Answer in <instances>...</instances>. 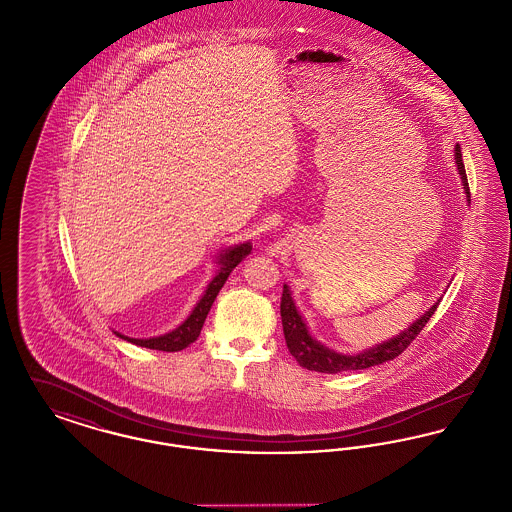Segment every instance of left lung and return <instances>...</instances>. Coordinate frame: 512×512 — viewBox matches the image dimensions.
Wrapping results in <instances>:
<instances>
[{
	"instance_id": "obj_1",
	"label": "left lung",
	"mask_w": 512,
	"mask_h": 512,
	"mask_svg": "<svg viewBox=\"0 0 512 512\" xmlns=\"http://www.w3.org/2000/svg\"><path fill=\"white\" fill-rule=\"evenodd\" d=\"M455 163H457V171H459L461 182H463L466 201L470 203V190H468V180H466L463 155H461L459 144L455 146ZM439 299L428 311H424L422 317L416 318L411 326H407L401 334L393 336L390 340L382 341V343H376V345L368 347L361 353L347 355V353H340V351H334V349L326 347L324 343H320L311 336L305 318L295 307L290 286L284 284L282 303H280L284 338H286V345L295 357V361L307 370L324 372V374H338V372H345V370H363V368H370V366L382 365L386 361L395 359L397 355H401L409 347V343H413L414 338L420 334V330L426 326L430 317L434 315V311L438 309Z\"/></svg>"
}]
</instances>
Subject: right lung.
Returning <instances> with one entry per match:
<instances>
[{"mask_svg":"<svg viewBox=\"0 0 512 512\" xmlns=\"http://www.w3.org/2000/svg\"><path fill=\"white\" fill-rule=\"evenodd\" d=\"M251 253V242H244V244L230 245V247H224L220 249L219 253L215 255V261H217V274L213 276V280L209 282L207 290L203 292V295L199 297V301L195 303L190 317L186 318L180 326H176L171 332L163 334V336H153V338H128L124 334L115 332L121 340L130 341L134 345H140V347H147V349H157V351H182L186 349L190 343H194L199 334H201V328H203V322L209 315L217 295H219L224 282L228 280L230 272L234 268L238 267L245 257Z\"/></svg>","mask_w":512,"mask_h":512,"instance_id":"add662e5","label":"right lung"}]
</instances>
